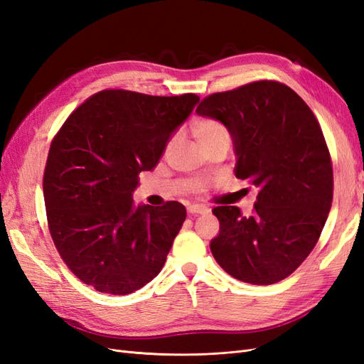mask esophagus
<instances>
[{"label":"esophagus","mask_w":364,"mask_h":364,"mask_svg":"<svg viewBox=\"0 0 364 364\" xmlns=\"http://www.w3.org/2000/svg\"><path fill=\"white\" fill-rule=\"evenodd\" d=\"M188 213L191 215H196V214H206L209 213V208L208 206H203V205H190L188 206Z\"/></svg>","instance_id":"1"}]
</instances>
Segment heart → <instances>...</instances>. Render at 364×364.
<instances>
[{"instance_id": "b5f03b06", "label": "heart", "mask_w": 364, "mask_h": 364, "mask_svg": "<svg viewBox=\"0 0 364 364\" xmlns=\"http://www.w3.org/2000/svg\"><path fill=\"white\" fill-rule=\"evenodd\" d=\"M191 130L196 139L199 141L203 147L211 146L215 141L229 138V132L225 127V124L220 123L218 119H214V118H199L193 123ZM173 142H174V138H170L167 146H165V151L173 146ZM202 188H203L202 182L194 183V190H202Z\"/></svg>"}]
</instances>
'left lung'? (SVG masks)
<instances>
[{"mask_svg":"<svg viewBox=\"0 0 364 364\" xmlns=\"http://www.w3.org/2000/svg\"><path fill=\"white\" fill-rule=\"evenodd\" d=\"M196 112L234 139L235 176L259 188L252 215L217 206L215 261L235 279L279 282L314 249L333 203V162L321 124L287 85L258 80L205 97Z\"/></svg>","mask_w":364,"mask_h":364,"instance_id":"obj_1","label":"left lung"}]
</instances>
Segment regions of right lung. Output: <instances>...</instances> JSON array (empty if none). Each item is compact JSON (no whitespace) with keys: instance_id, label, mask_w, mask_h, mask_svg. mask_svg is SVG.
I'll list each match as a JSON object with an SVG mask.
<instances>
[{"instance_id":"add662e5","label":"right lung","mask_w":364,"mask_h":364,"mask_svg":"<svg viewBox=\"0 0 364 364\" xmlns=\"http://www.w3.org/2000/svg\"><path fill=\"white\" fill-rule=\"evenodd\" d=\"M197 102L105 90L53 138L42 185L50 234L68 269L97 291L134 293L164 267L185 206H134L132 193Z\"/></svg>"}]
</instances>
